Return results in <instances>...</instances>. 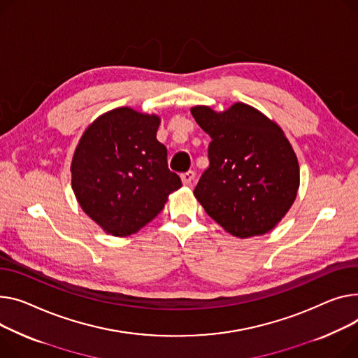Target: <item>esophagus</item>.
I'll return each instance as SVG.
<instances>
[{"instance_id": "obj_1", "label": "esophagus", "mask_w": 358, "mask_h": 358, "mask_svg": "<svg viewBox=\"0 0 358 358\" xmlns=\"http://www.w3.org/2000/svg\"><path fill=\"white\" fill-rule=\"evenodd\" d=\"M194 178H196V173H194V171H187V173L181 174V180H182V182H184L185 185L192 184V182L194 181Z\"/></svg>"}]
</instances>
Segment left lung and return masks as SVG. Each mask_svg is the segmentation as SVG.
I'll use <instances>...</instances> for the list:
<instances>
[{
	"label": "left lung",
	"mask_w": 358,
	"mask_h": 358,
	"mask_svg": "<svg viewBox=\"0 0 358 358\" xmlns=\"http://www.w3.org/2000/svg\"><path fill=\"white\" fill-rule=\"evenodd\" d=\"M210 135L208 169L194 196L230 234L248 239L271 231L288 213L299 188L298 158L278 124L237 102L227 110L192 108Z\"/></svg>",
	"instance_id": "left-lung-1"
}]
</instances>
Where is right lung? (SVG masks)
Instances as JSON below:
<instances>
[{"label": "right lung", "mask_w": 358, "mask_h": 358, "mask_svg": "<svg viewBox=\"0 0 358 358\" xmlns=\"http://www.w3.org/2000/svg\"><path fill=\"white\" fill-rule=\"evenodd\" d=\"M161 119L124 106L87 127L71 159V188L106 233L129 236L154 220L181 180L157 139Z\"/></svg>", "instance_id": "obj_1"}]
</instances>
